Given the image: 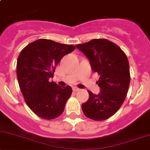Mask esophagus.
<instances>
[{
	"label": "esophagus",
	"mask_w": 150,
	"mask_h": 150,
	"mask_svg": "<svg viewBox=\"0 0 150 150\" xmlns=\"http://www.w3.org/2000/svg\"><path fill=\"white\" fill-rule=\"evenodd\" d=\"M72 89H73V91H79L80 88H78V87L75 86V87H73V88H72Z\"/></svg>",
	"instance_id": "34e87169"
}]
</instances>
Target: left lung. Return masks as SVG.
<instances>
[{"label":"left lung","mask_w":150,"mask_h":150,"mask_svg":"<svg viewBox=\"0 0 150 150\" xmlns=\"http://www.w3.org/2000/svg\"><path fill=\"white\" fill-rule=\"evenodd\" d=\"M75 47L100 75L97 83L100 92L88 91L89 97L82 104L83 112L93 120H107L120 109L127 96L130 81L128 59L118 45L105 39H94Z\"/></svg>","instance_id":"left-lung-1"}]
</instances>
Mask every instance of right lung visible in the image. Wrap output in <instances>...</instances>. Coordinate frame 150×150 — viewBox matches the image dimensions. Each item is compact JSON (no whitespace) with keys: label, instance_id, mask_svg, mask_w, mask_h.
<instances>
[{"label":"right lung","instance_id":"add662e5","mask_svg":"<svg viewBox=\"0 0 150 150\" xmlns=\"http://www.w3.org/2000/svg\"><path fill=\"white\" fill-rule=\"evenodd\" d=\"M75 49L72 45L40 39L28 45L19 55L17 76L20 90L27 105L41 118H57L64 110L72 88L61 87L51 78L56 65Z\"/></svg>","mask_w":150,"mask_h":150}]
</instances>
